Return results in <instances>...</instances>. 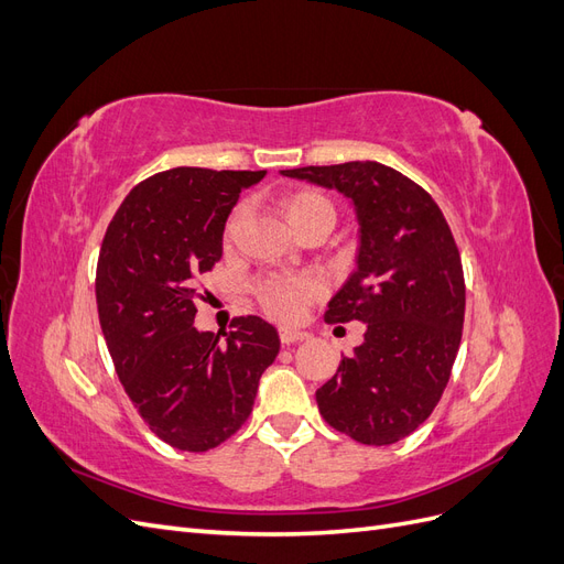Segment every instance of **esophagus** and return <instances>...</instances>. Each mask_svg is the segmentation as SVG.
Wrapping results in <instances>:
<instances>
[{
    "label": "esophagus",
    "mask_w": 564,
    "mask_h": 564,
    "mask_svg": "<svg viewBox=\"0 0 564 564\" xmlns=\"http://www.w3.org/2000/svg\"><path fill=\"white\" fill-rule=\"evenodd\" d=\"M308 338V334L305 332H299V329H280V340L282 346H292V344H301V340Z\"/></svg>",
    "instance_id": "34e87169"
}]
</instances>
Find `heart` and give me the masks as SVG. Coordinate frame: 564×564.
Returning <instances> with one entry per match:
<instances>
[{
    "mask_svg": "<svg viewBox=\"0 0 564 564\" xmlns=\"http://www.w3.org/2000/svg\"><path fill=\"white\" fill-rule=\"evenodd\" d=\"M282 209L289 218V224L294 226L299 235L311 230L315 226L332 228L336 220V209L322 193L313 191V187H301V191H292L282 197ZM245 216V207H235L230 216L226 218L224 226V242L230 245L235 240V232L240 228V220ZM324 292V284L319 278L301 272V275H284V272H272V275L261 278L253 284V296L259 301L261 311L278 319V322H296L303 317L305 308L319 299Z\"/></svg>",
    "mask_w": 564,
    "mask_h": 564,
    "instance_id": "b5f03b06",
    "label": "heart"
}]
</instances>
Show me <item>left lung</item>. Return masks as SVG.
Here are the masks:
<instances>
[{"label":"left lung","mask_w":564,"mask_h":564,"mask_svg":"<svg viewBox=\"0 0 564 564\" xmlns=\"http://www.w3.org/2000/svg\"><path fill=\"white\" fill-rule=\"evenodd\" d=\"M282 174L344 193L360 218L357 268L324 319L365 322V344L315 392L319 414L362 445H395L433 414L464 332V265L447 218L419 183L381 162Z\"/></svg>","instance_id":"obj_1"}]
</instances>
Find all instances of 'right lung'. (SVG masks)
<instances>
[{
    "instance_id": "obj_1",
    "label": "right lung",
    "mask_w": 564,
    "mask_h": 564,
    "mask_svg": "<svg viewBox=\"0 0 564 564\" xmlns=\"http://www.w3.org/2000/svg\"><path fill=\"white\" fill-rule=\"evenodd\" d=\"M265 172L176 166L119 204L96 265L98 319L119 383L148 429L183 452H207L242 429L261 373L280 352L272 324L232 317L197 332V278L224 256V226Z\"/></svg>"
}]
</instances>
